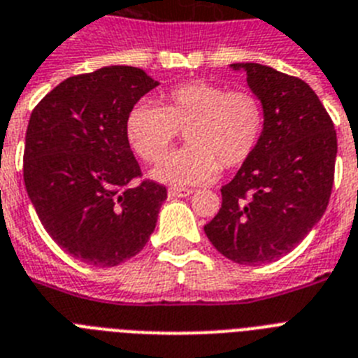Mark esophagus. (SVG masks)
Returning <instances> with one entry per match:
<instances>
[{
    "label": "esophagus",
    "mask_w": 358,
    "mask_h": 358,
    "mask_svg": "<svg viewBox=\"0 0 358 358\" xmlns=\"http://www.w3.org/2000/svg\"><path fill=\"white\" fill-rule=\"evenodd\" d=\"M167 194H169V199H185L189 194H193V191L184 187H171L169 191H167Z\"/></svg>",
    "instance_id": "34e87169"
}]
</instances>
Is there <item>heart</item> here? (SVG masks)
Returning <instances> with one entry per match:
<instances>
[{"label":"heart","mask_w":358,"mask_h":358,"mask_svg":"<svg viewBox=\"0 0 358 358\" xmlns=\"http://www.w3.org/2000/svg\"><path fill=\"white\" fill-rule=\"evenodd\" d=\"M184 132L187 147L167 154L152 171L159 184L185 187L213 182L220 167L248 162L264 132L263 104L250 92H229L209 80L171 88L162 104L139 101L124 119V136L139 158L152 164Z\"/></svg>","instance_id":"b5f03b06"}]
</instances>
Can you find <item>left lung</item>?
Returning <instances> with one entry per match:
<instances>
[{"mask_svg": "<svg viewBox=\"0 0 358 358\" xmlns=\"http://www.w3.org/2000/svg\"><path fill=\"white\" fill-rule=\"evenodd\" d=\"M264 110L254 156L222 185V208L204 226L211 245L239 264L280 259L325 213L335 178L336 132L318 95L301 78L263 64L229 66Z\"/></svg>", "mask_w": 358, "mask_h": 358, "instance_id": "obj_1", "label": "left lung"}]
</instances>
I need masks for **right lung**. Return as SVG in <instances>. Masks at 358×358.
<instances>
[{"label":"right lung","mask_w":358,"mask_h":358,"mask_svg":"<svg viewBox=\"0 0 358 358\" xmlns=\"http://www.w3.org/2000/svg\"><path fill=\"white\" fill-rule=\"evenodd\" d=\"M158 80L132 66L66 78L29 119L23 182L51 239L75 259L117 266L143 250L167 199L141 176L124 119Z\"/></svg>","instance_id":"obj_1"}]
</instances>
